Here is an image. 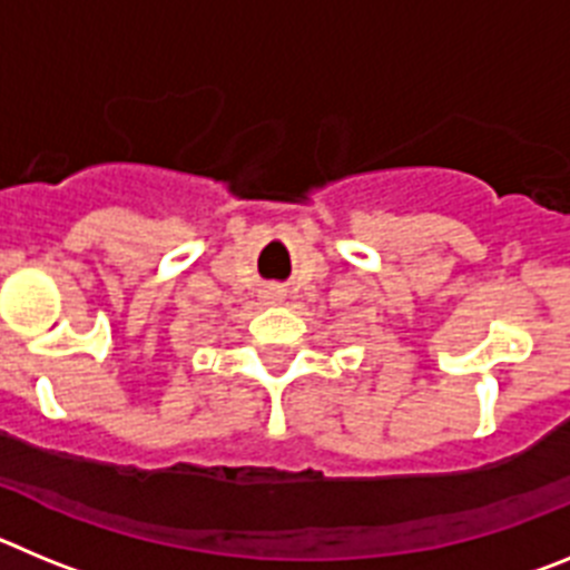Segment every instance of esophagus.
Returning <instances> with one entry per match:
<instances>
[{"mask_svg": "<svg viewBox=\"0 0 570 570\" xmlns=\"http://www.w3.org/2000/svg\"><path fill=\"white\" fill-rule=\"evenodd\" d=\"M282 296H285V294H282L279 288H271V291H268V299H271V302H282Z\"/></svg>", "mask_w": 570, "mask_h": 570, "instance_id": "obj_1", "label": "esophagus"}]
</instances>
